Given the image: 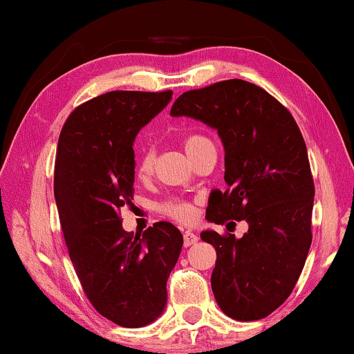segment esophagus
I'll return each instance as SVG.
<instances>
[{
  "label": "esophagus",
  "instance_id": "obj_1",
  "mask_svg": "<svg viewBox=\"0 0 354 354\" xmlns=\"http://www.w3.org/2000/svg\"><path fill=\"white\" fill-rule=\"evenodd\" d=\"M198 240H200V236H198V235L195 234V232L187 230L185 234H183V245H185V246H192V245H195Z\"/></svg>",
  "mask_w": 354,
  "mask_h": 354
}]
</instances>
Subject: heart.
Listing matches in <instances>:
<instances>
[{
    "mask_svg": "<svg viewBox=\"0 0 354 354\" xmlns=\"http://www.w3.org/2000/svg\"><path fill=\"white\" fill-rule=\"evenodd\" d=\"M211 143L212 142L209 138L200 133L187 135V137L183 138V148H185L188 156H192V154H195L198 151V149ZM153 166H154V151L148 148L145 149L137 159V174L140 177H147L151 174ZM159 209H161L162 214L172 217V219H176L178 222H188L195 217V207H193V205H190L188 201L177 200V198L166 200L161 206H159Z\"/></svg>",
    "mask_w": 354,
    "mask_h": 354,
    "instance_id": "heart-1",
    "label": "heart"
}]
</instances>
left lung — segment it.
Here are the masks:
<instances>
[{
  "label": "left lung",
  "mask_w": 354,
  "mask_h": 354,
  "mask_svg": "<svg viewBox=\"0 0 354 354\" xmlns=\"http://www.w3.org/2000/svg\"><path fill=\"white\" fill-rule=\"evenodd\" d=\"M171 115L201 120L224 143L227 190L211 193L206 219L248 222L241 239L201 232L216 248V301L235 321L269 316L293 292L313 241L314 182L303 135L282 103L240 79L185 91Z\"/></svg>",
  "instance_id": "8db88e82"
}]
</instances>
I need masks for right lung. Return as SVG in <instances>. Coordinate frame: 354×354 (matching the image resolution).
<instances>
[{
    "instance_id": "right-lung-1",
    "label": "right lung",
    "mask_w": 354,
    "mask_h": 354,
    "mask_svg": "<svg viewBox=\"0 0 354 354\" xmlns=\"http://www.w3.org/2000/svg\"><path fill=\"white\" fill-rule=\"evenodd\" d=\"M171 98V90L100 95L72 111L57 142L55 198L72 266L96 311L129 328L162 314L183 245L171 222L133 236L120 219L133 200V140Z\"/></svg>"
}]
</instances>
